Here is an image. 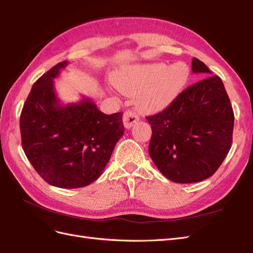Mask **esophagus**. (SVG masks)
<instances>
[{
    "mask_svg": "<svg viewBox=\"0 0 253 253\" xmlns=\"http://www.w3.org/2000/svg\"><path fill=\"white\" fill-rule=\"evenodd\" d=\"M139 121V116L132 111H126L123 115V122L126 128H130L135 122Z\"/></svg>",
    "mask_w": 253,
    "mask_h": 253,
    "instance_id": "1",
    "label": "esophagus"
}]
</instances>
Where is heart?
Returning <instances> with one entry per match:
<instances>
[{
	"label": "heart",
	"instance_id": "obj_1",
	"mask_svg": "<svg viewBox=\"0 0 253 253\" xmlns=\"http://www.w3.org/2000/svg\"><path fill=\"white\" fill-rule=\"evenodd\" d=\"M190 68L184 62L169 65H132L116 71L113 83L123 94L135 96L138 108L156 113L169 107L188 83Z\"/></svg>",
	"mask_w": 253,
	"mask_h": 253
}]
</instances>
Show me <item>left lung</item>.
Returning a JSON list of instances; mask_svg holds the SVG:
<instances>
[{
    "mask_svg": "<svg viewBox=\"0 0 253 253\" xmlns=\"http://www.w3.org/2000/svg\"><path fill=\"white\" fill-rule=\"evenodd\" d=\"M192 71L203 80L180 93L164 111L147 116L152 125L148 153L163 175L174 183L211 177L232 146L234 112L222 80L192 59Z\"/></svg>",
    "mask_w": 253,
    "mask_h": 253,
    "instance_id": "8db88e82",
    "label": "left lung"
}]
</instances>
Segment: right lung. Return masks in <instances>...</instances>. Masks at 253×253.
I'll return each instance as SVG.
<instances>
[{
  "label": "right lung",
  "instance_id": "right-lung-1",
  "mask_svg": "<svg viewBox=\"0 0 253 253\" xmlns=\"http://www.w3.org/2000/svg\"><path fill=\"white\" fill-rule=\"evenodd\" d=\"M67 62L56 64L38 79L20 115L22 148L48 184L81 188L95 182L124 134L123 113L105 114L88 97L61 105L53 79Z\"/></svg>",
  "mask_w": 253,
  "mask_h": 253
}]
</instances>
